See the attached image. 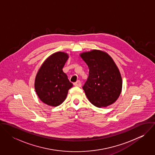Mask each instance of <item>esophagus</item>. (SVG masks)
<instances>
[{
  "instance_id": "obj_1",
  "label": "esophagus",
  "mask_w": 155,
  "mask_h": 155,
  "mask_svg": "<svg viewBox=\"0 0 155 155\" xmlns=\"http://www.w3.org/2000/svg\"><path fill=\"white\" fill-rule=\"evenodd\" d=\"M74 85L76 86V87H81L82 86V84L81 82L80 81H78L77 82H76L75 83H74Z\"/></svg>"
}]
</instances>
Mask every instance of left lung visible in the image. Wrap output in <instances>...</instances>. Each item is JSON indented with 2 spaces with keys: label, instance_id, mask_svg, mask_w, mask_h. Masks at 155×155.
<instances>
[{
  "label": "left lung",
  "instance_id": "obj_1",
  "mask_svg": "<svg viewBox=\"0 0 155 155\" xmlns=\"http://www.w3.org/2000/svg\"><path fill=\"white\" fill-rule=\"evenodd\" d=\"M80 56L89 70L88 78L83 86L89 101L97 107L114 103L121 93L122 80L110 56L96 49L83 52Z\"/></svg>",
  "mask_w": 155,
  "mask_h": 155
}]
</instances>
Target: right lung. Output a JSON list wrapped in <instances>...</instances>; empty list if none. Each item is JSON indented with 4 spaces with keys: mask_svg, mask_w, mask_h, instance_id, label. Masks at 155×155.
<instances>
[{
    "mask_svg": "<svg viewBox=\"0 0 155 155\" xmlns=\"http://www.w3.org/2000/svg\"><path fill=\"white\" fill-rule=\"evenodd\" d=\"M68 58L67 53L57 52L50 55L39 68L35 82L40 100L47 105L56 107L66 100L73 87L63 68Z\"/></svg>",
    "mask_w": 155,
    "mask_h": 155,
    "instance_id": "obj_1",
    "label": "right lung"
}]
</instances>
